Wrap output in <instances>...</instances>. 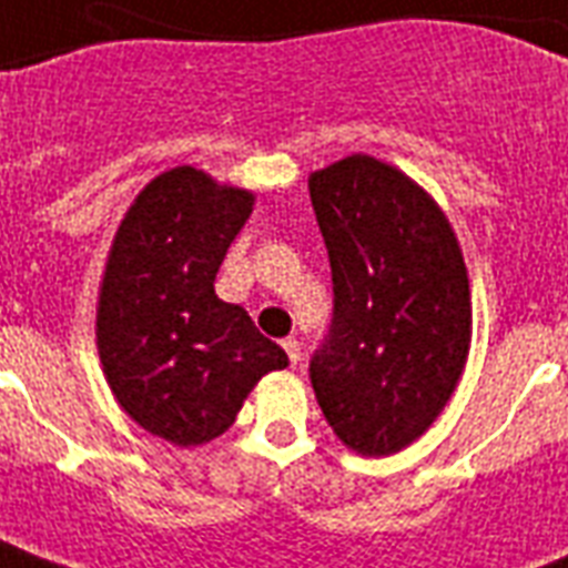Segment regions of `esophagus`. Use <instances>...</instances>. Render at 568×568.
<instances>
[{
	"mask_svg": "<svg viewBox=\"0 0 568 568\" xmlns=\"http://www.w3.org/2000/svg\"><path fill=\"white\" fill-rule=\"evenodd\" d=\"M283 348L285 354H288V363L297 366V363H301V342L294 339V336H288V339H283Z\"/></svg>",
	"mask_w": 568,
	"mask_h": 568,
	"instance_id": "34e87169",
	"label": "esophagus"
}]
</instances>
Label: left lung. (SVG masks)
<instances>
[{"label": "left lung", "mask_w": 568, "mask_h": 568, "mask_svg": "<svg viewBox=\"0 0 568 568\" xmlns=\"http://www.w3.org/2000/svg\"><path fill=\"white\" fill-rule=\"evenodd\" d=\"M331 255L333 318L310 361L345 447L389 456L453 396L470 345V288L447 216L399 169L345 158L310 179Z\"/></svg>", "instance_id": "1"}]
</instances>
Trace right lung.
Instances as JSON below:
<instances>
[{
	"label": "right lung",
	"mask_w": 568,
	"mask_h": 568,
	"mask_svg": "<svg viewBox=\"0 0 568 568\" xmlns=\"http://www.w3.org/2000/svg\"><path fill=\"white\" fill-rule=\"evenodd\" d=\"M250 211L253 193L179 166L142 190L112 244L98 306L103 372L121 408L179 447L223 435L255 381L288 366L237 303L214 294Z\"/></svg>",
	"instance_id": "add662e5"
}]
</instances>
